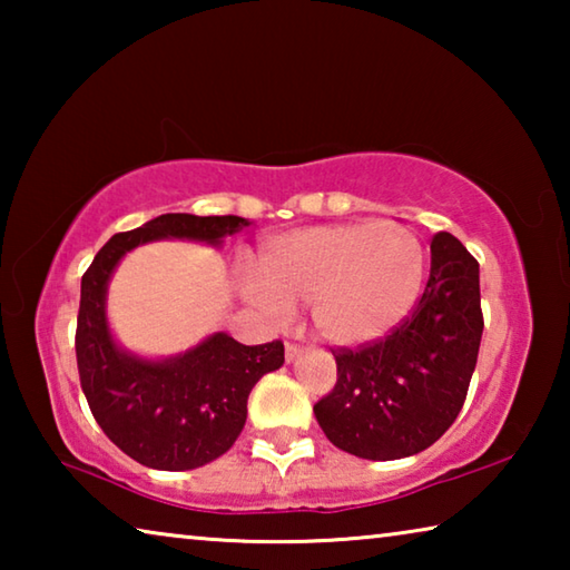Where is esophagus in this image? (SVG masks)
I'll return each instance as SVG.
<instances>
[{"instance_id": "esophagus-1", "label": "esophagus", "mask_w": 570, "mask_h": 570, "mask_svg": "<svg viewBox=\"0 0 570 570\" xmlns=\"http://www.w3.org/2000/svg\"><path fill=\"white\" fill-rule=\"evenodd\" d=\"M286 362H296L298 360V356H302L304 354V350H302V346H296V344H286Z\"/></svg>"}]
</instances>
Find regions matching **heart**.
<instances>
[{
	"instance_id": "obj_1",
	"label": "heart",
	"mask_w": 570,
	"mask_h": 570,
	"mask_svg": "<svg viewBox=\"0 0 570 570\" xmlns=\"http://www.w3.org/2000/svg\"><path fill=\"white\" fill-rule=\"evenodd\" d=\"M258 278L244 294L268 322L286 324L312 302L324 342L360 346L392 332L410 314L424 278V248L407 226L334 224L288 230L264 240Z\"/></svg>"
}]
</instances>
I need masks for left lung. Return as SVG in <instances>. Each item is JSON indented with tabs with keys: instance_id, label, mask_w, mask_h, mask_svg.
<instances>
[{
	"instance_id": "8db88e82",
	"label": "left lung",
	"mask_w": 570,
	"mask_h": 570,
	"mask_svg": "<svg viewBox=\"0 0 570 570\" xmlns=\"http://www.w3.org/2000/svg\"><path fill=\"white\" fill-rule=\"evenodd\" d=\"M412 316L387 340L340 350L334 390L314 414L334 448L362 460L417 455L462 410L482 336L480 266L442 230Z\"/></svg>"
}]
</instances>
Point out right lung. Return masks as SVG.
Wrapping results in <instances>:
<instances>
[{
	"label": "right lung",
	"instance_id": "1",
	"mask_svg": "<svg viewBox=\"0 0 570 570\" xmlns=\"http://www.w3.org/2000/svg\"><path fill=\"white\" fill-rule=\"evenodd\" d=\"M250 226L240 216L163 214L115 234L82 276L77 370L95 420L125 455L156 470H196L230 450L246 424V402L264 374L284 364V344L246 346L226 332L190 350L150 360L118 344L108 322V286L132 248L150 240L220 246Z\"/></svg>",
	"mask_w": 570,
	"mask_h": 570
}]
</instances>
